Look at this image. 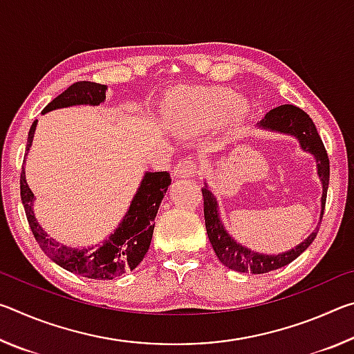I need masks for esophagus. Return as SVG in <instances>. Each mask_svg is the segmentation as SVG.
<instances>
[{
  "label": "esophagus",
  "mask_w": 354,
  "mask_h": 354,
  "mask_svg": "<svg viewBox=\"0 0 354 354\" xmlns=\"http://www.w3.org/2000/svg\"><path fill=\"white\" fill-rule=\"evenodd\" d=\"M198 164L194 162V160H179L176 164L175 169H173V175L176 178H190V176H195L196 173H198Z\"/></svg>",
  "instance_id": "1"
}]
</instances>
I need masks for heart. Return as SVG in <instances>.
<instances>
[{
	"instance_id": "1",
	"label": "heart",
	"mask_w": 354,
	"mask_h": 354,
	"mask_svg": "<svg viewBox=\"0 0 354 354\" xmlns=\"http://www.w3.org/2000/svg\"><path fill=\"white\" fill-rule=\"evenodd\" d=\"M248 104L227 87H184L171 92L165 101V115L170 127L183 134L206 129L223 115L237 123L247 115Z\"/></svg>"
}]
</instances>
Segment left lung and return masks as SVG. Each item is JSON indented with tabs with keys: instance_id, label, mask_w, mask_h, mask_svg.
Masks as SVG:
<instances>
[{
	"instance_id": "1",
	"label": "left lung",
	"mask_w": 354,
	"mask_h": 354,
	"mask_svg": "<svg viewBox=\"0 0 354 354\" xmlns=\"http://www.w3.org/2000/svg\"><path fill=\"white\" fill-rule=\"evenodd\" d=\"M262 128L279 131V133L292 134L295 136L299 140V145L303 149L313 153L317 159V167H319V176L323 184V195H322V217L323 212H325V205H326V192H328V184H329V158L323 145L322 137L317 133V128L306 112L299 107L293 104H283L267 112V115L263 117L262 122L259 123ZM203 194V203H205V223H206V231L207 237L211 241L212 248L215 254L220 259V262L226 266L227 268L236 272L242 273H254V274H262L268 273L273 270H278V268L287 266L293 259L303 253L306 250L319 232V227L317 231L313 232L306 241L299 243L297 248H293L287 253L278 254V256H268V254H261L256 253V251H251L247 247H242L241 243H237L234 239L225 231L223 225L218 218V211H217V201H215L212 192L207 190V185L205 189H201ZM322 221V220H320Z\"/></svg>"
}]
</instances>
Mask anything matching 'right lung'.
<instances>
[{
	"mask_svg": "<svg viewBox=\"0 0 354 354\" xmlns=\"http://www.w3.org/2000/svg\"><path fill=\"white\" fill-rule=\"evenodd\" d=\"M106 98V86L91 81H77L48 104L41 113L75 104H100ZM35 124L32 123L28 136L26 151L32 143ZM26 159V158H25ZM171 183L169 171H148L131 203L128 214L117 231L98 247L75 250L59 245L46 236L32 212L34 194L28 187L25 170L20 175V195L25 207L29 227L44 253L57 266L71 273L91 279H113L124 272L134 270L143 261L153 237L154 223L160 201Z\"/></svg>",
	"mask_w": 354,
	"mask_h": 354,
	"instance_id": "1",
	"label": "right lung"
}]
</instances>
